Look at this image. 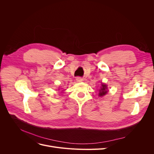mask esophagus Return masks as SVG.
<instances>
[{"label":"esophagus","instance_id":"34e87169","mask_svg":"<svg viewBox=\"0 0 154 154\" xmlns=\"http://www.w3.org/2000/svg\"><path fill=\"white\" fill-rule=\"evenodd\" d=\"M76 80V82H82L83 81V79H82L80 77H77Z\"/></svg>","mask_w":154,"mask_h":154}]
</instances>
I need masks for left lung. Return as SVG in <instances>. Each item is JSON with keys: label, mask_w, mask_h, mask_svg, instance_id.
I'll list each match as a JSON object with an SVG mask.
<instances>
[{"label": "left lung", "mask_w": 154, "mask_h": 154, "mask_svg": "<svg viewBox=\"0 0 154 154\" xmlns=\"http://www.w3.org/2000/svg\"><path fill=\"white\" fill-rule=\"evenodd\" d=\"M101 86H102V87H101V89L99 91V92H100L99 96H103L105 95L106 94V92H107L106 85L102 84Z\"/></svg>", "instance_id": "left-lung-1"}]
</instances>
